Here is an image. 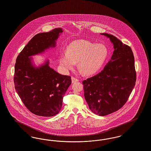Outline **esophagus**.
<instances>
[{
  "label": "esophagus",
  "instance_id": "34e87169",
  "mask_svg": "<svg viewBox=\"0 0 151 151\" xmlns=\"http://www.w3.org/2000/svg\"><path fill=\"white\" fill-rule=\"evenodd\" d=\"M71 79H72V83H75V82H77V81H79V80L78 79H76V78H74V77H71Z\"/></svg>",
  "mask_w": 151,
  "mask_h": 151
}]
</instances>
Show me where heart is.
I'll list each match as a JSON object with an SVG mask.
<instances>
[{
  "label": "heart",
  "instance_id": "1",
  "mask_svg": "<svg viewBox=\"0 0 151 151\" xmlns=\"http://www.w3.org/2000/svg\"><path fill=\"white\" fill-rule=\"evenodd\" d=\"M108 54V49L103 44H94L84 40H76L67 46L66 52H60L59 61L65 72L72 70L78 62V67L84 74L92 75L100 69Z\"/></svg>",
  "mask_w": 151,
  "mask_h": 151
}]
</instances>
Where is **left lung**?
Instances as JSON below:
<instances>
[{"label": "left lung", "mask_w": 151, "mask_h": 151, "mask_svg": "<svg viewBox=\"0 0 151 151\" xmlns=\"http://www.w3.org/2000/svg\"><path fill=\"white\" fill-rule=\"evenodd\" d=\"M106 36L114 45L111 59L98 74L83 81L90 110L100 116L110 114L126 103L137 80L132 51L115 36Z\"/></svg>", "instance_id": "1"}]
</instances>
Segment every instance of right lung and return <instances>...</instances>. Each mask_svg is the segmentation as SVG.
<instances>
[{
	"instance_id": "obj_1",
	"label": "right lung",
	"mask_w": 151,
	"mask_h": 151,
	"mask_svg": "<svg viewBox=\"0 0 151 151\" xmlns=\"http://www.w3.org/2000/svg\"><path fill=\"white\" fill-rule=\"evenodd\" d=\"M62 28L34 36L17 56L14 66V88L30 112L52 116L60 111L63 99L71 84L70 76L63 75L49 66V60L37 67L30 57L56 46Z\"/></svg>"
}]
</instances>
